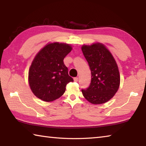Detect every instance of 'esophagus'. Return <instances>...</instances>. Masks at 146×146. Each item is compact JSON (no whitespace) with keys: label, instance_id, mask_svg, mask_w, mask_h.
Here are the masks:
<instances>
[{"label":"esophagus","instance_id":"1","mask_svg":"<svg viewBox=\"0 0 146 146\" xmlns=\"http://www.w3.org/2000/svg\"><path fill=\"white\" fill-rule=\"evenodd\" d=\"M78 77H75V78H74V81H75V82H78Z\"/></svg>","mask_w":146,"mask_h":146}]
</instances>
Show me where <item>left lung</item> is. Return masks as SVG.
Instances as JSON below:
<instances>
[{
	"mask_svg": "<svg viewBox=\"0 0 146 146\" xmlns=\"http://www.w3.org/2000/svg\"><path fill=\"white\" fill-rule=\"evenodd\" d=\"M82 51L91 73L90 85L82 90L84 97L93 104L108 102L117 93L120 85L119 71L114 58L101 44L83 46Z\"/></svg>",
	"mask_w": 146,
	"mask_h": 146,
	"instance_id": "8db88e82",
	"label": "left lung"
}]
</instances>
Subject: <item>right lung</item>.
Here are the masks:
<instances>
[{
	"instance_id": "obj_1",
	"label": "right lung",
	"mask_w": 146,
	"mask_h": 146,
	"mask_svg": "<svg viewBox=\"0 0 146 146\" xmlns=\"http://www.w3.org/2000/svg\"><path fill=\"white\" fill-rule=\"evenodd\" d=\"M72 48L66 44H49L35 57L29 70V84L32 92L40 99L51 102L60 97L69 82H73L68 75L64 58Z\"/></svg>"
}]
</instances>
